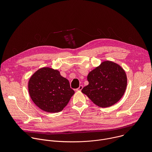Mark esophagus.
I'll return each mask as SVG.
<instances>
[{
  "mask_svg": "<svg viewBox=\"0 0 152 152\" xmlns=\"http://www.w3.org/2000/svg\"><path fill=\"white\" fill-rule=\"evenodd\" d=\"M82 88H83V86H82V85H80L77 89H76V91H81V90H82Z\"/></svg>",
  "mask_w": 152,
  "mask_h": 152,
  "instance_id": "34e87169",
  "label": "esophagus"
}]
</instances>
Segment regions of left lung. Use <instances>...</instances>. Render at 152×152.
I'll return each mask as SVG.
<instances>
[{
	"instance_id": "8db88e82",
	"label": "left lung",
	"mask_w": 152,
	"mask_h": 152,
	"mask_svg": "<svg viewBox=\"0 0 152 152\" xmlns=\"http://www.w3.org/2000/svg\"><path fill=\"white\" fill-rule=\"evenodd\" d=\"M89 84L82 92L96 105L106 107L116 103L123 96L127 86V76L118 64L106 61L87 76Z\"/></svg>"
}]
</instances>
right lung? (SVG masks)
I'll return each instance as SVG.
<instances>
[{"label":"right lung","instance_id":"add662e5","mask_svg":"<svg viewBox=\"0 0 152 152\" xmlns=\"http://www.w3.org/2000/svg\"><path fill=\"white\" fill-rule=\"evenodd\" d=\"M28 90L34 103L51 113L61 111L75 93L69 81L59 71L49 67L39 69L31 77Z\"/></svg>","mask_w":152,"mask_h":152}]
</instances>
